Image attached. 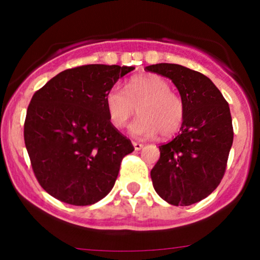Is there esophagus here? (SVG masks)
Listing matches in <instances>:
<instances>
[{"mask_svg": "<svg viewBox=\"0 0 260 260\" xmlns=\"http://www.w3.org/2000/svg\"><path fill=\"white\" fill-rule=\"evenodd\" d=\"M132 144H133V147H134V149H136V150H140V149L143 148V144H142V143H138V142H133Z\"/></svg>", "mask_w": 260, "mask_h": 260, "instance_id": "1", "label": "esophagus"}]
</instances>
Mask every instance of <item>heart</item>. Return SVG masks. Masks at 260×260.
I'll return each mask as SVG.
<instances>
[{
  "instance_id": "obj_1",
  "label": "heart",
  "mask_w": 260,
  "mask_h": 260,
  "mask_svg": "<svg viewBox=\"0 0 260 260\" xmlns=\"http://www.w3.org/2000/svg\"><path fill=\"white\" fill-rule=\"evenodd\" d=\"M105 107L113 127L124 128L137 113L140 117L129 127L139 138H150L160 133L170 138L181 129L186 106L178 94L156 74H142L129 79L126 89L113 85L105 95Z\"/></svg>"
}]
</instances>
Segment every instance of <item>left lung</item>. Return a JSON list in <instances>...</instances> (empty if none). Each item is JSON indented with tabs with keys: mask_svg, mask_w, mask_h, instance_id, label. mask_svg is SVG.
<instances>
[{
	"mask_svg": "<svg viewBox=\"0 0 260 260\" xmlns=\"http://www.w3.org/2000/svg\"><path fill=\"white\" fill-rule=\"evenodd\" d=\"M171 79L186 106L180 133L160 145L151 170L154 189L169 204L192 205L215 190L225 174L234 128L228 101L204 74L181 64L145 67Z\"/></svg>",
	"mask_w": 260,
	"mask_h": 260,
	"instance_id": "left-lung-1",
	"label": "left lung"
}]
</instances>
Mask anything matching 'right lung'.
I'll return each mask as SVG.
<instances>
[{"mask_svg": "<svg viewBox=\"0 0 260 260\" xmlns=\"http://www.w3.org/2000/svg\"><path fill=\"white\" fill-rule=\"evenodd\" d=\"M134 67L86 64L58 73L32 95L24 142L40 186L58 201L91 205L112 189L132 143L109 120L105 95Z\"/></svg>", "mask_w": 260, "mask_h": 260, "instance_id": "1", "label": "right lung"}]
</instances>
